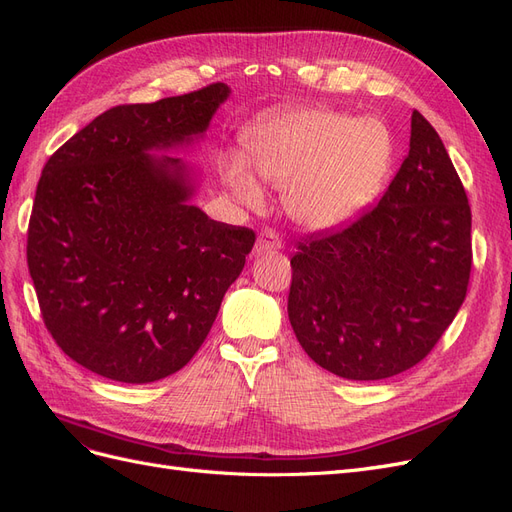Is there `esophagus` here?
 Returning a JSON list of instances; mask_svg holds the SVG:
<instances>
[{"mask_svg":"<svg viewBox=\"0 0 512 512\" xmlns=\"http://www.w3.org/2000/svg\"><path fill=\"white\" fill-rule=\"evenodd\" d=\"M282 249V238L274 230H263L257 236L255 242V253L257 255H266V253H276Z\"/></svg>","mask_w":512,"mask_h":512,"instance_id":"34e87169","label":"esophagus"}]
</instances>
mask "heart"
I'll list each match as a JSON object with an SVG mask.
<instances>
[{
	"label": "heart",
	"instance_id": "b5f03b06",
	"mask_svg": "<svg viewBox=\"0 0 512 512\" xmlns=\"http://www.w3.org/2000/svg\"><path fill=\"white\" fill-rule=\"evenodd\" d=\"M255 175L282 189L287 213L308 230L344 225L380 194L392 162V135L377 118H350L329 107H293L257 122L244 141ZM221 177L246 206L261 189L240 154Z\"/></svg>",
	"mask_w": 512,
	"mask_h": 512
}]
</instances>
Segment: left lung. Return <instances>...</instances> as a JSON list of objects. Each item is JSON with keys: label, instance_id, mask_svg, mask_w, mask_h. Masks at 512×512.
Returning <instances> with one entry per match:
<instances>
[{"label": "left lung", "instance_id": "left-lung-1", "mask_svg": "<svg viewBox=\"0 0 512 512\" xmlns=\"http://www.w3.org/2000/svg\"><path fill=\"white\" fill-rule=\"evenodd\" d=\"M470 219L441 137L413 111L409 154L377 206L297 244L287 310L301 348L358 382L418 365L466 297Z\"/></svg>", "mask_w": 512, "mask_h": 512}]
</instances>
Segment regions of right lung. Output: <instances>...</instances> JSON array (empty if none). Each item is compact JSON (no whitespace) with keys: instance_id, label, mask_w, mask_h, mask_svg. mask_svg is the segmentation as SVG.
Wrapping results in <instances>:
<instances>
[{"instance_id":"add662e5","label":"right lung","mask_w":512,"mask_h":512,"mask_svg":"<svg viewBox=\"0 0 512 512\" xmlns=\"http://www.w3.org/2000/svg\"><path fill=\"white\" fill-rule=\"evenodd\" d=\"M225 84L118 105L48 158L27 230L44 325L69 358L113 382L177 373L211 331L255 232L208 219L187 200L170 149L202 135Z\"/></svg>"}]
</instances>
